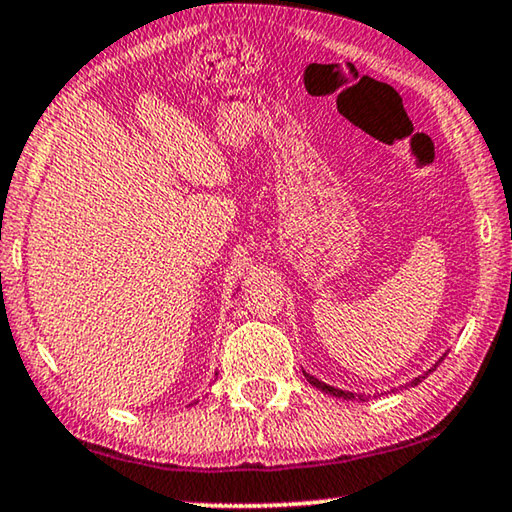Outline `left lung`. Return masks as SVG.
I'll use <instances>...</instances> for the list:
<instances>
[{"label":"left lung","mask_w":512,"mask_h":512,"mask_svg":"<svg viewBox=\"0 0 512 512\" xmlns=\"http://www.w3.org/2000/svg\"><path fill=\"white\" fill-rule=\"evenodd\" d=\"M439 361H442V359H439ZM439 361H437V364H439ZM437 364H435V368H437ZM435 368H430V371H435ZM428 371V373H430ZM426 373V375H428ZM304 377H306V380H309L311 384H313V387H316V389H320L322 393H329V396H336V398H343V400H352V398H357V393H352V391H343V389H334V387H329V384H325V382H320L318 380V377H313V375H309V373H304ZM421 382V377H416V380H412L410 382V387H416V384H419Z\"/></svg>","instance_id":"left-lung-1"}]
</instances>
